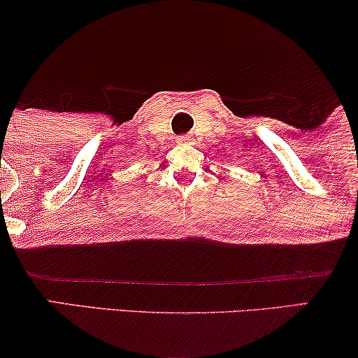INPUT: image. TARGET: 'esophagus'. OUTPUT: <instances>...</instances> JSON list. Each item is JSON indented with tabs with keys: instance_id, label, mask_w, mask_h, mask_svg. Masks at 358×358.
Listing matches in <instances>:
<instances>
[{
	"instance_id": "esophagus-1",
	"label": "esophagus",
	"mask_w": 358,
	"mask_h": 358,
	"mask_svg": "<svg viewBox=\"0 0 358 358\" xmlns=\"http://www.w3.org/2000/svg\"><path fill=\"white\" fill-rule=\"evenodd\" d=\"M190 136L189 135H180L178 136V143H189Z\"/></svg>"
}]
</instances>
